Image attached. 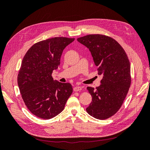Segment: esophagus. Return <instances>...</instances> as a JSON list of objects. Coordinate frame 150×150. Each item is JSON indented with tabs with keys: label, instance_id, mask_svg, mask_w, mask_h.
<instances>
[{
	"label": "esophagus",
	"instance_id": "obj_1",
	"mask_svg": "<svg viewBox=\"0 0 150 150\" xmlns=\"http://www.w3.org/2000/svg\"><path fill=\"white\" fill-rule=\"evenodd\" d=\"M81 89H82V87H81V86H76V87L73 88L74 91H79Z\"/></svg>",
	"mask_w": 150,
	"mask_h": 150
}]
</instances>
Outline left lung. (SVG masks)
<instances>
[{"label":"left lung","mask_w":150,"mask_h":150,"mask_svg":"<svg viewBox=\"0 0 150 150\" xmlns=\"http://www.w3.org/2000/svg\"><path fill=\"white\" fill-rule=\"evenodd\" d=\"M88 47L98 74L103 76L96 89L88 87L92 101L86 111L98 120H106L120 110L131 84L130 64L126 54L116 40L101 34H89L77 39Z\"/></svg>","instance_id":"1"}]
</instances>
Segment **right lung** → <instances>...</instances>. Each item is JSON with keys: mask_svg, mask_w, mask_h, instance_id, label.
<instances>
[{"mask_svg": "<svg viewBox=\"0 0 150 150\" xmlns=\"http://www.w3.org/2000/svg\"><path fill=\"white\" fill-rule=\"evenodd\" d=\"M74 38H53L35 43L25 54L17 76L18 86L28 110L40 118L49 120L64 110L72 93L70 83L53 79L63 50Z\"/></svg>", "mask_w": 150, "mask_h": 150, "instance_id": "1", "label": "right lung"}]
</instances>
